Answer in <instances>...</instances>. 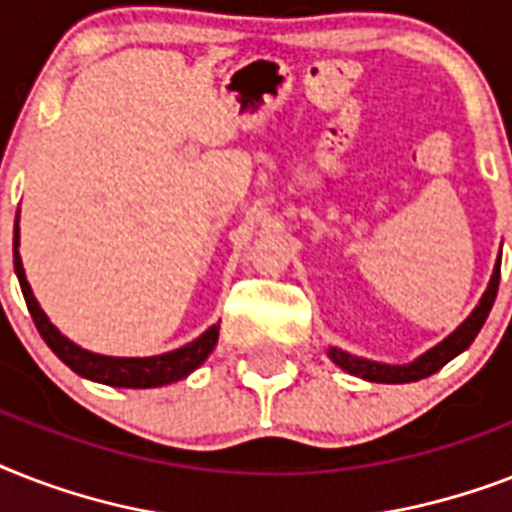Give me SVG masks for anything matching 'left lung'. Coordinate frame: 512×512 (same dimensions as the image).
I'll use <instances>...</instances> for the list:
<instances>
[{"label":"left lung","instance_id":"8db88e82","mask_svg":"<svg viewBox=\"0 0 512 512\" xmlns=\"http://www.w3.org/2000/svg\"><path fill=\"white\" fill-rule=\"evenodd\" d=\"M497 287H500V260L494 263V273L489 287H486L481 303L476 305V311L470 313L468 319L462 321L460 327L454 329L452 335L446 337L444 342H438L436 348H430L428 353H422L420 358H414L409 364H380V361H369V358L350 356L340 348H329L327 356L335 361L340 369H345L348 374H356L361 380L369 382H388V385H396V382H417L422 377H430L436 374L444 364H449L454 356H460L462 350L470 348V342L476 340V335L484 327L486 316L492 311L494 297H497Z\"/></svg>","mask_w":512,"mask_h":512}]
</instances>
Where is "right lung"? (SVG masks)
I'll return each mask as SVG.
<instances>
[{
    "instance_id": "1",
    "label": "right lung",
    "mask_w": 512,
    "mask_h": 512,
    "mask_svg": "<svg viewBox=\"0 0 512 512\" xmlns=\"http://www.w3.org/2000/svg\"><path fill=\"white\" fill-rule=\"evenodd\" d=\"M20 231H18V215H15V239H12V263H15V276L20 281V292L26 297L28 313L34 319L36 329L42 340L52 348V353L63 361L66 366H71L76 374H82L87 380L103 382V385H111V388H159V385H170V382L183 380L193 369H199L207 356L215 350L217 345V332H220V324L209 327L201 337H196L193 342L183 345V348L170 350V353H162V356H148V358H116V356H100V353H92V350L79 348L76 342H71L68 337H63L58 329L52 327L47 313L39 308L34 292L28 287L26 271H23V263H20Z\"/></svg>"
}]
</instances>
